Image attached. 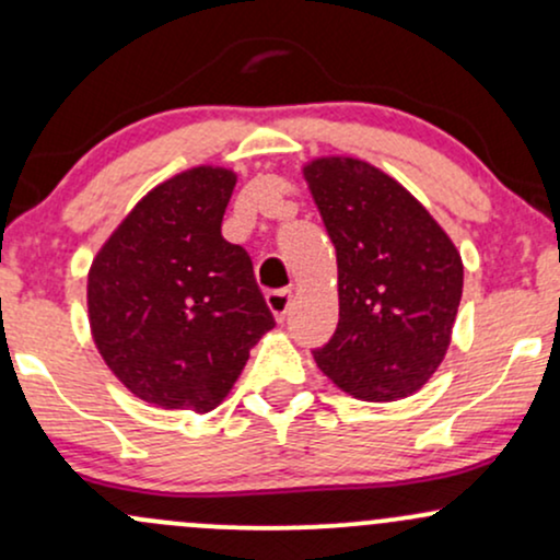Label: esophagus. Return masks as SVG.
I'll return each instance as SVG.
<instances>
[{
  "label": "esophagus",
  "instance_id": "esophagus-1",
  "mask_svg": "<svg viewBox=\"0 0 560 560\" xmlns=\"http://www.w3.org/2000/svg\"><path fill=\"white\" fill-rule=\"evenodd\" d=\"M266 302L268 307H271V313L279 320H284L289 305H292V292L289 289H271V292L266 294Z\"/></svg>",
  "mask_w": 560,
  "mask_h": 560
}]
</instances>
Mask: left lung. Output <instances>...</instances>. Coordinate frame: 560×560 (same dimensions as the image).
Instances as JSON below:
<instances>
[{
  "label": "left lung",
  "instance_id": "8db88e82",
  "mask_svg": "<svg viewBox=\"0 0 560 560\" xmlns=\"http://www.w3.org/2000/svg\"><path fill=\"white\" fill-rule=\"evenodd\" d=\"M305 182L337 249L339 324L313 350L347 395L392 402L440 369L464 292V262L395 178L355 158H318Z\"/></svg>",
  "mask_w": 560,
  "mask_h": 560
}]
</instances>
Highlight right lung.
<instances>
[{"label": "right lung", "instance_id": "add662e5", "mask_svg": "<svg viewBox=\"0 0 560 560\" xmlns=\"http://www.w3.org/2000/svg\"><path fill=\"white\" fill-rule=\"evenodd\" d=\"M236 176L199 165L155 186L89 271V324L107 369L158 408L213 410L276 320L253 260L223 240Z\"/></svg>", "mask_w": 560, "mask_h": 560}]
</instances>
